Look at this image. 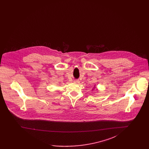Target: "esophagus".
Wrapping results in <instances>:
<instances>
[{"label":"esophagus","mask_w":149,"mask_h":149,"mask_svg":"<svg viewBox=\"0 0 149 149\" xmlns=\"http://www.w3.org/2000/svg\"><path fill=\"white\" fill-rule=\"evenodd\" d=\"M74 83L76 84H79V83H80V81H79V80H76L74 81Z\"/></svg>","instance_id":"esophagus-1"}]
</instances>
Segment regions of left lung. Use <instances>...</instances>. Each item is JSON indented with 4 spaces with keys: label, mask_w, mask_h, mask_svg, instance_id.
I'll return each mask as SVG.
<instances>
[{
    "label": "left lung",
    "mask_w": 149,
    "mask_h": 149,
    "mask_svg": "<svg viewBox=\"0 0 149 149\" xmlns=\"http://www.w3.org/2000/svg\"><path fill=\"white\" fill-rule=\"evenodd\" d=\"M94 88H96V86H95V85H94V86H93V88L92 90H93ZM96 90H97V91H98V89H96Z\"/></svg>",
    "instance_id": "8db88e82"
}]
</instances>
